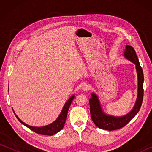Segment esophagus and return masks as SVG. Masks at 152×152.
Listing matches in <instances>:
<instances>
[{"mask_svg":"<svg viewBox=\"0 0 152 152\" xmlns=\"http://www.w3.org/2000/svg\"><path fill=\"white\" fill-rule=\"evenodd\" d=\"M89 88H90L89 85H88V84H83V85H82V91H83L86 92V91H88V90L89 89Z\"/></svg>","mask_w":152,"mask_h":152,"instance_id":"obj_1","label":"esophagus"}]
</instances>
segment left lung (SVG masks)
Masks as SVG:
<instances>
[{"label": "left lung", "mask_w": 152, "mask_h": 152, "mask_svg": "<svg viewBox=\"0 0 152 152\" xmlns=\"http://www.w3.org/2000/svg\"><path fill=\"white\" fill-rule=\"evenodd\" d=\"M124 58L132 61L135 65L136 72L137 75V96L133 109L123 116L117 117L106 114L102 110L99 96L94 92L91 94V98L89 99L90 109L92 121L98 127L101 129L113 131L124 127L134 117L140 110L143 97V81L144 77L142 68L133 47L126 45L124 52Z\"/></svg>", "instance_id": "8db88e82"}]
</instances>
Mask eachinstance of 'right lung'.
Listing matches in <instances>:
<instances>
[{"instance_id": "add662e5", "label": "right lung", "mask_w": 152, "mask_h": 152, "mask_svg": "<svg viewBox=\"0 0 152 152\" xmlns=\"http://www.w3.org/2000/svg\"><path fill=\"white\" fill-rule=\"evenodd\" d=\"M74 96H74V94H73L72 96H71L70 98H69L68 101H67L66 103L64 104L60 115H59L58 117L54 121L49 125L43 126V127H33V126L26 124V123L23 122L18 117L17 115L15 114L14 110H13L15 115L17 118V119L19 121V122L21 123L22 124L24 125L25 126H26L27 127L29 128L31 130L33 131V132H34L35 133H38V134H41V135H55L56 133H58L60 130H61L63 129L66 120L69 107H70L72 102V101L74 100Z\"/></svg>"}]
</instances>
